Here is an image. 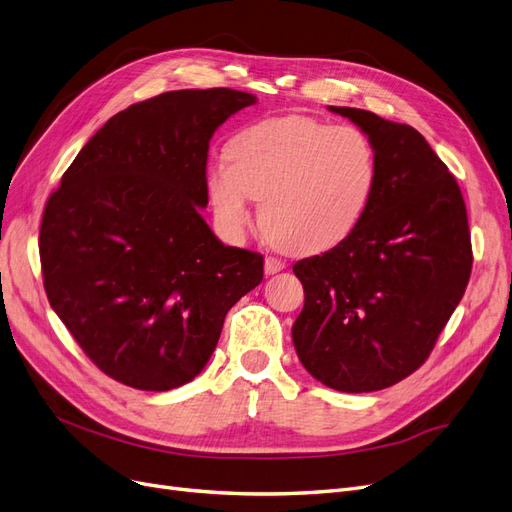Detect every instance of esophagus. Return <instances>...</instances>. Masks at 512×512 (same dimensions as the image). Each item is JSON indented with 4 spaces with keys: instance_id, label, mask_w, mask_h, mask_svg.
<instances>
[{
    "instance_id": "1",
    "label": "esophagus",
    "mask_w": 512,
    "mask_h": 512,
    "mask_svg": "<svg viewBox=\"0 0 512 512\" xmlns=\"http://www.w3.org/2000/svg\"><path fill=\"white\" fill-rule=\"evenodd\" d=\"M280 270H285V261H280L276 257H266V274H278Z\"/></svg>"
}]
</instances>
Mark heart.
<instances>
[{"instance_id": "obj_1", "label": "heart", "mask_w": 512, "mask_h": 512, "mask_svg": "<svg viewBox=\"0 0 512 512\" xmlns=\"http://www.w3.org/2000/svg\"><path fill=\"white\" fill-rule=\"evenodd\" d=\"M375 175V147L361 128L289 116L242 128L227 145V160L206 168L204 183L227 240L246 232L255 198L266 234L310 255L350 236L367 211Z\"/></svg>"}]
</instances>
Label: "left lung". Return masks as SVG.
<instances>
[{"label":"left lung","mask_w":512,"mask_h":512,"mask_svg":"<svg viewBox=\"0 0 512 512\" xmlns=\"http://www.w3.org/2000/svg\"><path fill=\"white\" fill-rule=\"evenodd\" d=\"M329 109L371 139L377 175L350 236L293 266L306 293L293 344L318 382L373 392L424 365L460 304L472 270L466 204L418 130L365 109Z\"/></svg>","instance_id":"1"}]
</instances>
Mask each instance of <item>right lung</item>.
I'll use <instances>...</instances> for the list:
<instances>
[{
	"label": "right lung",
	"mask_w": 512,
	"mask_h": 512,
	"mask_svg": "<svg viewBox=\"0 0 512 512\" xmlns=\"http://www.w3.org/2000/svg\"><path fill=\"white\" fill-rule=\"evenodd\" d=\"M232 88L173 90L94 135L46 202L44 289L84 354L137 390L179 388L211 358L263 257L225 246L200 215L208 141L255 105Z\"/></svg>",
	"instance_id": "add662e5"
}]
</instances>
